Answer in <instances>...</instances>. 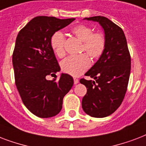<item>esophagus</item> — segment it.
Wrapping results in <instances>:
<instances>
[{
    "mask_svg": "<svg viewBox=\"0 0 146 146\" xmlns=\"http://www.w3.org/2000/svg\"><path fill=\"white\" fill-rule=\"evenodd\" d=\"M78 83V79L76 78H74V84H77Z\"/></svg>",
    "mask_w": 146,
    "mask_h": 146,
    "instance_id": "34e87169",
    "label": "esophagus"
}]
</instances>
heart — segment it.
I'll use <instances>...</instances> for the list:
<instances>
[{"mask_svg":"<svg viewBox=\"0 0 146 146\" xmlns=\"http://www.w3.org/2000/svg\"><path fill=\"white\" fill-rule=\"evenodd\" d=\"M72 33L83 42L82 52H86L94 59L103 55L106 48V38L101 33H94L91 27L86 25H78L72 30ZM65 39L61 32L55 33L51 39V45L58 57L65 55ZM91 60L87 54L78 56H70L62 62V69L65 73L72 76H79L88 69Z\"/></svg>","mask_w":146,"mask_h":146,"instance_id":"obj_1","label":"heart"}]
</instances>
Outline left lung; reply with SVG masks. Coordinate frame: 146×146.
<instances>
[{
    "instance_id": "1",
    "label": "left lung",
    "mask_w": 146,
    "mask_h": 146,
    "mask_svg": "<svg viewBox=\"0 0 146 146\" xmlns=\"http://www.w3.org/2000/svg\"><path fill=\"white\" fill-rule=\"evenodd\" d=\"M84 20L98 22L104 30L106 48L98 61L86 72L94 80H80L87 88L82 108L89 116L102 118L110 116L121 105L126 94L131 70V57L121 28L105 17Z\"/></svg>"
}]
</instances>
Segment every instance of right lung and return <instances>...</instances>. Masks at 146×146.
<instances>
[{"label":"right lung","mask_w":146,"mask_h":146,"mask_svg":"<svg viewBox=\"0 0 146 146\" xmlns=\"http://www.w3.org/2000/svg\"><path fill=\"white\" fill-rule=\"evenodd\" d=\"M74 20L39 16L30 20L16 39L12 56L16 86L23 104L40 118L61 111L63 98L74 84L68 74H61L58 81L46 78L56 76L60 71L51 45L52 36Z\"/></svg>","instance_id":"add662e5"}]
</instances>
